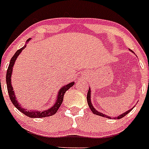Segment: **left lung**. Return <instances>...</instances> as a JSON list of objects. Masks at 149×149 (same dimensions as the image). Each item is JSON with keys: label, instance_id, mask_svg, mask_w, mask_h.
Returning <instances> with one entry per match:
<instances>
[{"label": "left lung", "instance_id": "8db88e82", "mask_svg": "<svg viewBox=\"0 0 149 149\" xmlns=\"http://www.w3.org/2000/svg\"><path fill=\"white\" fill-rule=\"evenodd\" d=\"M130 51L134 53V52L132 51V50L130 49ZM91 88H90V87H89V88H88V93H87V102H88V106H89L90 109H91V111H92V112H93V114H96V115L101 116V117H106V118H109V119H111V118H114V119H115V118H117V119H121V118H123V117L124 116H125V115H126V114H129V113L131 111H132V109H133V108L134 107H134L132 108V109H129V110H128L127 111H125V112L123 113V114H121L120 115H119V116H117V117H110V116H108V115H106V114H103V113H101V112H100V111H98L97 110V109H95V107H94L93 104H92V103H91Z\"/></svg>", "mask_w": 149, "mask_h": 149}]
</instances>
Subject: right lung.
I'll use <instances>...</instances> for the list:
<instances>
[{"label":"right lung","instance_id":"add662e5","mask_svg":"<svg viewBox=\"0 0 149 149\" xmlns=\"http://www.w3.org/2000/svg\"><path fill=\"white\" fill-rule=\"evenodd\" d=\"M32 38H29L26 41V43H28ZM26 46V43L24 45V46L20 49L17 50L15 54L13 55V57L12 58V59L10 60V62H9V67H8L7 72H6V86H7V90L8 93H9V98H10L11 101L13 103L15 106L18 109L20 112H22L23 114H24L25 115H26L27 117H29L31 118H40V117H49V116L53 115V114H55L57 112V111L58 110V109L60 108L61 105L62 104L63 100V96L64 94L65 93V91H67L69 88H70L74 84V82H71L69 84H66L64 86H62L58 92V95H57V97H56V101L54 103L52 107H50L49 109L44 110L43 111H35V110H29L26 109V108L23 107L21 106V104L19 103V101L17 100V97L15 96V91L13 90V87L12 85V70H13V67H14L16 59L17 58L20 54L21 53V52L24 50V49H25Z\"/></svg>","mask_w":149,"mask_h":149}]
</instances>
